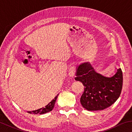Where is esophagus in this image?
<instances>
[{
  "label": "esophagus",
  "mask_w": 132,
  "mask_h": 132,
  "mask_svg": "<svg viewBox=\"0 0 132 132\" xmlns=\"http://www.w3.org/2000/svg\"><path fill=\"white\" fill-rule=\"evenodd\" d=\"M76 73V69L75 66H71L69 71V74L70 77L74 76Z\"/></svg>",
  "instance_id": "1"
}]
</instances>
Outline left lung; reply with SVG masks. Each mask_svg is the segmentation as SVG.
Wrapping results in <instances>:
<instances>
[{
  "mask_svg": "<svg viewBox=\"0 0 132 132\" xmlns=\"http://www.w3.org/2000/svg\"><path fill=\"white\" fill-rule=\"evenodd\" d=\"M75 80L84 86L80 98L82 106L88 111L103 110L112 105L119 97L123 86L121 69L113 76L106 77L97 73L88 62L80 65Z\"/></svg>",
  "mask_w": 132,
  "mask_h": 132,
  "instance_id": "8db88e82",
  "label": "left lung"
}]
</instances>
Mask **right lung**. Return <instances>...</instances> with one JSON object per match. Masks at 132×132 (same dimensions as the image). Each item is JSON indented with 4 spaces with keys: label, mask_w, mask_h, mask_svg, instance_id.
Segmentation results:
<instances>
[{
    "label": "right lung",
    "mask_w": 132,
    "mask_h": 132,
    "mask_svg": "<svg viewBox=\"0 0 132 132\" xmlns=\"http://www.w3.org/2000/svg\"><path fill=\"white\" fill-rule=\"evenodd\" d=\"M57 99V97H55L54 100H52L51 102H50L47 105L43 107V108H40L39 109H37V110L33 111H28V113H31V114H38V113H39V114H43V113H47L48 112L51 111L53 109V107H54L56 100Z\"/></svg>",
    "instance_id": "right-lung-1"
}]
</instances>
